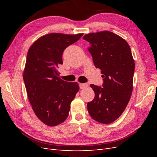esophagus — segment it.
<instances>
[{"label":"esophagus","mask_w":157,"mask_h":157,"mask_svg":"<svg viewBox=\"0 0 157 157\" xmlns=\"http://www.w3.org/2000/svg\"><path fill=\"white\" fill-rule=\"evenodd\" d=\"M79 86H80V89L83 90V89L86 88L88 86V84L87 83H80V84H79Z\"/></svg>","instance_id":"obj_1"}]
</instances>
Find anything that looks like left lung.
Segmentation results:
<instances>
[{
  "label": "left lung",
  "mask_w": 157,
  "mask_h": 157,
  "mask_svg": "<svg viewBox=\"0 0 157 157\" xmlns=\"http://www.w3.org/2000/svg\"><path fill=\"white\" fill-rule=\"evenodd\" d=\"M95 67L101 70L102 87L90 85L95 98L87 104L91 117L102 124H110L124 112L132 95L135 63L130 46L110 31L85 35Z\"/></svg>",
  "instance_id": "8db88e82"
}]
</instances>
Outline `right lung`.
<instances>
[{
    "mask_svg": "<svg viewBox=\"0 0 157 157\" xmlns=\"http://www.w3.org/2000/svg\"><path fill=\"white\" fill-rule=\"evenodd\" d=\"M83 35L50 33L40 37L29 48L23 78L36 116L47 126H55L69 115L70 104L79 90L77 82L58 77L65 49Z\"/></svg>",
    "mask_w": 157,
    "mask_h": 157,
    "instance_id": "add662e5",
    "label": "right lung"
}]
</instances>
